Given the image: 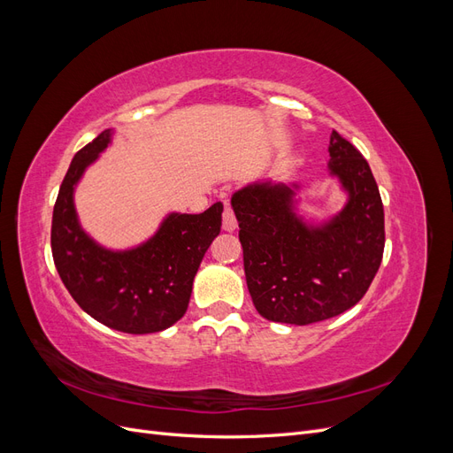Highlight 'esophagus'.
I'll use <instances>...</instances> for the list:
<instances>
[{
    "label": "esophagus",
    "instance_id": "1",
    "mask_svg": "<svg viewBox=\"0 0 453 453\" xmlns=\"http://www.w3.org/2000/svg\"><path fill=\"white\" fill-rule=\"evenodd\" d=\"M236 228H238L236 215H234V211L230 210V205H225V211H223V230L234 232Z\"/></svg>",
    "mask_w": 453,
    "mask_h": 453
}]
</instances>
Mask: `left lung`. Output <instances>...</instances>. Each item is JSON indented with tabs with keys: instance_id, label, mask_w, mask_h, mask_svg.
Masks as SVG:
<instances>
[{
	"instance_id": "1",
	"label": "left lung",
	"mask_w": 453,
	"mask_h": 453,
	"mask_svg": "<svg viewBox=\"0 0 453 453\" xmlns=\"http://www.w3.org/2000/svg\"><path fill=\"white\" fill-rule=\"evenodd\" d=\"M328 175L344 208L321 223L298 213V183L260 180L230 198L243 270L257 311L268 321L310 325L355 306L381 263L383 203L368 162L333 130Z\"/></svg>"
}]
</instances>
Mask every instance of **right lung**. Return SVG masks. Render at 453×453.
Segmentation results:
<instances>
[{
    "instance_id": "1",
    "label": "right lung",
    "mask_w": 453,
    "mask_h": 453,
    "mask_svg": "<svg viewBox=\"0 0 453 453\" xmlns=\"http://www.w3.org/2000/svg\"><path fill=\"white\" fill-rule=\"evenodd\" d=\"M113 134L104 130L70 164L52 211V258L65 289L90 318L128 334L158 333L185 315L202 258L221 232L223 203L196 215L168 213L135 248H104L81 226L73 195Z\"/></svg>"
}]
</instances>
